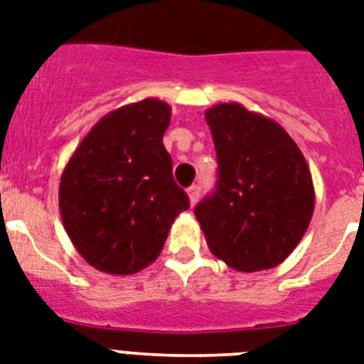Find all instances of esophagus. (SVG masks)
<instances>
[{"label":"esophagus","mask_w":364,"mask_h":364,"mask_svg":"<svg viewBox=\"0 0 364 364\" xmlns=\"http://www.w3.org/2000/svg\"><path fill=\"white\" fill-rule=\"evenodd\" d=\"M188 200L191 204H196L198 202V196H200V185H193V187H188Z\"/></svg>","instance_id":"34e87169"}]
</instances>
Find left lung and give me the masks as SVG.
<instances>
[{
	"mask_svg": "<svg viewBox=\"0 0 364 364\" xmlns=\"http://www.w3.org/2000/svg\"><path fill=\"white\" fill-rule=\"evenodd\" d=\"M218 154V185L194 208L213 256L254 273L277 267L304 238L315 188L294 139L238 102L206 110Z\"/></svg>",
	"mask_w": 364,
	"mask_h": 364,
	"instance_id": "obj_1",
	"label": "left lung"
}]
</instances>
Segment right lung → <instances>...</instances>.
Listing matches in <instances>:
<instances>
[{
	"instance_id": "1",
	"label": "right lung",
	"mask_w": 364,
	"mask_h": 364,
	"mask_svg": "<svg viewBox=\"0 0 364 364\" xmlns=\"http://www.w3.org/2000/svg\"><path fill=\"white\" fill-rule=\"evenodd\" d=\"M171 108L143 99L102 116L60 176L63 225L80 256L108 274H133L164 248L173 219L188 210L162 143Z\"/></svg>"
}]
</instances>
